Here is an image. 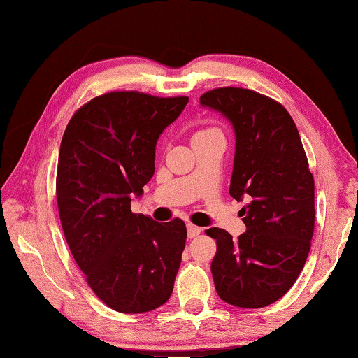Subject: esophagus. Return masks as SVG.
Returning <instances> with one entry per match:
<instances>
[{
  "instance_id": "esophagus-1",
  "label": "esophagus",
  "mask_w": 358,
  "mask_h": 358,
  "mask_svg": "<svg viewBox=\"0 0 358 358\" xmlns=\"http://www.w3.org/2000/svg\"><path fill=\"white\" fill-rule=\"evenodd\" d=\"M201 227L200 226H195V224H192V223H187V235H189V238H195V237H199V235L201 234Z\"/></svg>"
}]
</instances>
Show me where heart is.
I'll list each match as a JSON object with an SVG mask.
<instances>
[{
    "label": "heart",
    "instance_id": "b5f03b06",
    "mask_svg": "<svg viewBox=\"0 0 358 358\" xmlns=\"http://www.w3.org/2000/svg\"><path fill=\"white\" fill-rule=\"evenodd\" d=\"M210 132H215V129H203V131L195 132V134H194V136H192V138H199V136L208 135V134H210Z\"/></svg>",
    "mask_w": 358,
    "mask_h": 358
}]
</instances>
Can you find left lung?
<instances>
[{
    "label": "left lung",
    "mask_w": 358,
    "mask_h": 358,
    "mask_svg": "<svg viewBox=\"0 0 358 358\" xmlns=\"http://www.w3.org/2000/svg\"><path fill=\"white\" fill-rule=\"evenodd\" d=\"M200 103L222 112L235 131L229 194L241 209L246 232L237 240L218 227L210 271L217 294L238 308H264L299 278L314 235V177L292 117L283 104L243 87H217Z\"/></svg>",
    "instance_id": "obj_1"
}]
</instances>
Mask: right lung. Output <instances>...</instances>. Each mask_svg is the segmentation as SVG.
Masks as SVG:
<instances>
[{
  "mask_svg": "<svg viewBox=\"0 0 358 358\" xmlns=\"http://www.w3.org/2000/svg\"><path fill=\"white\" fill-rule=\"evenodd\" d=\"M187 101L115 90L83 104L64 131L57 169L64 237L90 289L117 313H149L172 294L186 224L134 214L131 196L143 194L158 136Z\"/></svg>",
  "mask_w": 358,
  "mask_h": 358,
  "instance_id": "right-lung-1",
  "label": "right lung"
}]
</instances>
